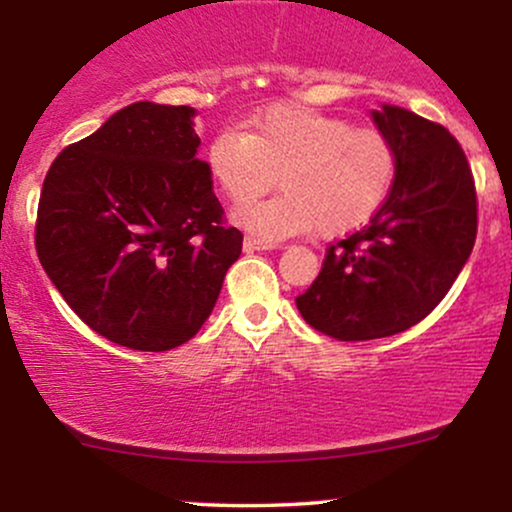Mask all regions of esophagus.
Segmentation results:
<instances>
[{
    "label": "esophagus",
    "instance_id": "esophagus-1",
    "mask_svg": "<svg viewBox=\"0 0 512 512\" xmlns=\"http://www.w3.org/2000/svg\"><path fill=\"white\" fill-rule=\"evenodd\" d=\"M243 245H245V250H248V252H255V250H272V248H276L274 243H267V240H260V238H255V236H245Z\"/></svg>",
    "mask_w": 512,
    "mask_h": 512
}]
</instances>
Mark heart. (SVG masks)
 Returning a JSON list of instances; mask_svg holds the SVG:
<instances>
[{
	"label": "heart",
	"mask_w": 512,
	"mask_h": 512,
	"mask_svg": "<svg viewBox=\"0 0 512 512\" xmlns=\"http://www.w3.org/2000/svg\"><path fill=\"white\" fill-rule=\"evenodd\" d=\"M207 166L236 204L271 189L282 173L284 193L233 214L267 243L315 228L334 238L361 228L383 207L397 178V149L378 129L303 105H279L257 117L250 134H216Z\"/></svg>",
	"instance_id": "heart-1"
}]
</instances>
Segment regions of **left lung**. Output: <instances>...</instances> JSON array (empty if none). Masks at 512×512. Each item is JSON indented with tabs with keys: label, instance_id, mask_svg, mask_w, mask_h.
<instances>
[{
	"label": "left lung",
	"instance_id": "1",
	"mask_svg": "<svg viewBox=\"0 0 512 512\" xmlns=\"http://www.w3.org/2000/svg\"><path fill=\"white\" fill-rule=\"evenodd\" d=\"M373 120L397 149L395 185L361 231L327 248L296 298L303 320L339 342L390 337L424 320L477 240V187L460 142L395 105Z\"/></svg>",
	"mask_w": 512,
	"mask_h": 512
}]
</instances>
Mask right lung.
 <instances>
[{
  "label": "right lung",
  "mask_w": 512,
  "mask_h": 512,
  "mask_svg": "<svg viewBox=\"0 0 512 512\" xmlns=\"http://www.w3.org/2000/svg\"><path fill=\"white\" fill-rule=\"evenodd\" d=\"M192 117L190 105H127L62 149L40 192V264L93 332L129 349L190 342L243 250Z\"/></svg>",
  "instance_id": "obj_1"
}]
</instances>
